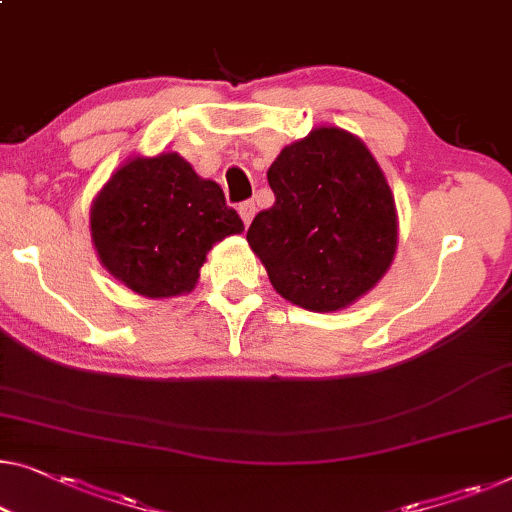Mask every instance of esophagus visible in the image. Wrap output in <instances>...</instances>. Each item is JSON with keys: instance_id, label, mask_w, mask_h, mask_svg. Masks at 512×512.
Returning <instances> with one entry per match:
<instances>
[{"instance_id": "obj_1", "label": "esophagus", "mask_w": 512, "mask_h": 512, "mask_svg": "<svg viewBox=\"0 0 512 512\" xmlns=\"http://www.w3.org/2000/svg\"><path fill=\"white\" fill-rule=\"evenodd\" d=\"M238 212H240V217H242V221L244 224H251V219L256 217V203L254 201H247V203H242L240 207H238Z\"/></svg>"}]
</instances>
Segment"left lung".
<instances>
[{
    "label": "left lung",
    "mask_w": 512,
    "mask_h": 512,
    "mask_svg": "<svg viewBox=\"0 0 512 512\" xmlns=\"http://www.w3.org/2000/svg\"><path fill=\"white\" fill-rule=\"evenodd\" d=\"M274 205L256 214L247 242L281 298L309 311L353 305L395 261V196L358 136L316 127L268 170Z\"/></svg>",
    "instance_id": "1"
}]
</instances>
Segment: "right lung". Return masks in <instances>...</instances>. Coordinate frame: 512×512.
I'll list each match as a JSON object with an SVG mask.
<instances>
[{"label":"right lung","instance_id":"1","mask_svg":"<svg viewBox=\"0 0 512 512\" xmlns=\"http://www.w3.org/2000/svg\"><path fill=\"white\" fill-rule=\"evenodd\" d=\"M242 231L219 184L198 175L177 152L133 154L113 170L90 207L99 263L150 300L194 291L207 251Z\"/></svg>","mask_w":512,"mask_h":512}]
</instances>
